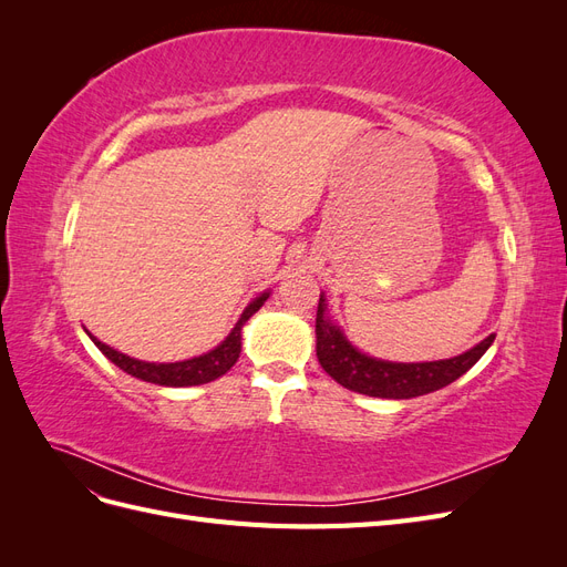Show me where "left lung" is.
I'll return each mask as SVG.
<instances>
[{
	"mask_svg": "<svg viewBox=\"0 0 567 567\" xmlns=\"http://www.w3.org/2000/svg\"><path fill=\"white\" fill-rule=\"evenodd\" d=\"M494 342V333L463 354L437 362H388L357 350L329 315L326 296L317 307V359L336 383L369 398L411 400L454 383L466 373Z\"/></svg>",
	"mask_w": 567,
	"mask_h": 567,
	"instance_id": "1",
	"label": "left lung"
}]
</instances>
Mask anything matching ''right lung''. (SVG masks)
<instances>
[{"label":"right lung","instance_id":"obj_1","mask_svg":"<svg viewBox=\"0 0 567 567\" xmlns=\"http://www.w3.org/2000/svg\"><path fill=\"white\" fill-rule=\"evenodd\" d=\"M267 298H269V290H265V293L252 298L244 310V315L238 317L231 333L225 340H221L217 348H213L210 352H205V354L192 357V359H182V362H165V364L142 362V359H134L130 354L113 350L111 346H106V342H101L99 338H94L90 331H87V336L92 338L94 346L111 359L115 367H120L125 373L134 375V379L146 381V383H156V385H165V388L203 385V383H210V381L219 379V375H225L236 364L238 354H241L244 326L257 310H260Z\"/></svg>","mask_w":567,"mask_h":567}]
</instances>
